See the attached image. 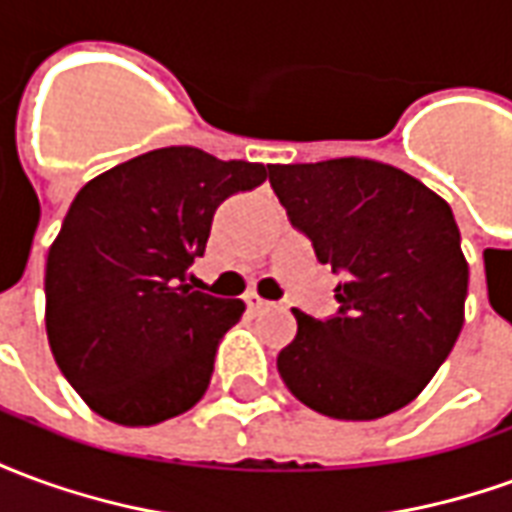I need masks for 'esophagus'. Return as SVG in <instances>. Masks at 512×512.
Wrapping results in <instances>:
<instances>
[{
	"mask_svg": "<svg viewBox=\"0 0 512 512\" xmlns=\"http://www.w3.org/2000/svg\"><path fill=\"white\" fill-rule=\"evenodd\" d=\"M246 304H249V310H266V307H274L271 301L260 299L257 293H249V296H246Z\"/></svg>",
	"mask_w": 512,
	"mask_h": 512,
	"instance_id": "34e87169",
	"label": "esophagus"
}]
</instances>
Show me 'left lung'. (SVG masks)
<instances>
[{
	"instance_id": "8db88e82",
	"label": "left lung",
	"mask_w": 512,
	"mask_h": 512,
	"mask_svg": "<svg viewBox=\"0 0 512 512\" xmlns=\"http://www.w3.org/2000/svg\"><path fill=\"white\" fill-rule=\"evenodd\" d=\"M271 189L318 263L340 274L326 321L293 310L277 356L285 386L334 419L408 406L450 356L469 266L450 205L408 172L370 158L274 164Z\"/></svg>"
}]
</instances>
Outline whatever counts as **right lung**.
<instances>
[{
    "instance_id": "1",
    "label": "right lung",
    "mask_w": 512,
    "mask_h": 512,
    "mask_svg": "<svg viewBox=\"0 0 512 512\" xmlns=\"http://www.w3.org/2000/svg\"><path fill=\"white\" fill-rule=\"evenodd\" d=\"M271 167L200 147L150 150L84 186L46 260V332L62 376L95 414L139 428L189 411L208 389L244 301L186 285L213 213Z\"/></svg>"
}]
</instances>
